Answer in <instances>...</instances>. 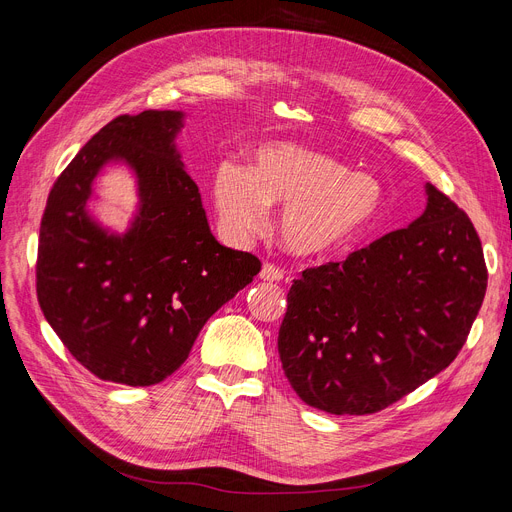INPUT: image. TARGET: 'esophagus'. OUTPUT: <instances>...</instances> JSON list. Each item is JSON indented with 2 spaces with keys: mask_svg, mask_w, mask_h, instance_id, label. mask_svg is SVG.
<instances>
[{
  "mask_svg": "<svg viewBox=\"0 0 512 512\" xmlns=\"http://www.w3.org/2000/svg\"><path fill=\"white\" fill-rule=\"evenodd\" d=\"M283 269H279V266H275L273 262H264L262 269H260V279L262 281H281L283 279Z\"/></svg>",
  "mask_w": 512,
  "mask_h": 512,
  "instance_id": "1",
  "label": "esophagus"
}]
</instances>
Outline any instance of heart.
I'll list each match as a JSON object with an SVG mask.
<instances>
[{"instance_id": "1", "label": "heart", "mask_w": 512, "mask_h": 512, "mask_svg": "<svg viewBox=\"0 0 512 512\" xmlns=\"http://www.w3.org/2000/svg\"><path fill=\"white\" fill-rule=\"evenodd\" d=\"M221 225L235 237L264 229L269 206H285L279 233L289 252L327 256L342 250L381 208V185L327 154L294 143H269L254 168L221 162L212 177Z\"/></svg>"}]
</instances>
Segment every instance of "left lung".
Returning <instances> with one entry per match:
<instances>
[{"instance_id":"1","label":"left lung","mask_w":512,"mask_h":512,"mask_svg":"<svg viewBox=\"0 0 512 512\" xmlns=\"http://www.w3.org/2000/svg\"><path fill=\"white\" fill-rule=\"evenodd\" d=\"M485 287L471 218L427 183L415 223L294 281L277 339L283 373L312 408L373 415L458 356Z\"/></svg>"}]
</instances>
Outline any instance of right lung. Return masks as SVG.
<instances>
[{
    "instance_id": "add662e5",
    "label": "right lung",
    "mask_w": 512,
    "mask_h": 512,
    "mask_svg": "<svg viewBox=\"0 0 512 512\" xmlns=\"http://www.w3.org/2000/svg\"><path fill=\"white\" fill-rule=\"evenodd\" d=\"M181 112L123 114L95 133L47 198L37 300L79 364L104 381L145 387L187 360L210 316L260 273L250 252L210 233L200 189L173 139ZM110 159L138 173L142 208L123 238L86 218L90 183Z\"/></svg>"
}]
</instances>
